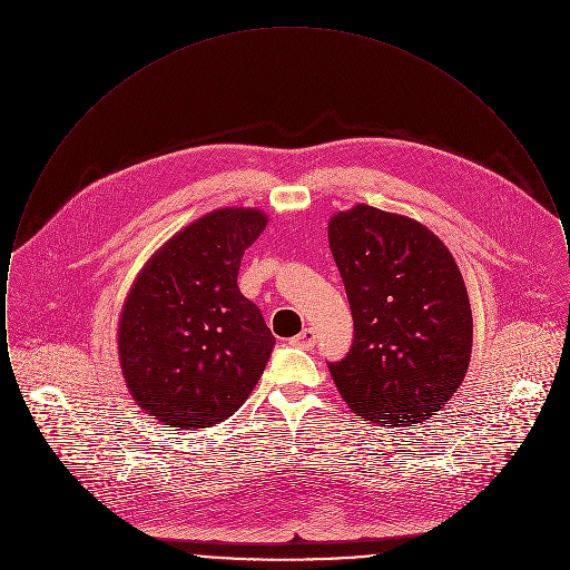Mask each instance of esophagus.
<instances>
[{"mask_svg": "<svg viewBox=\"0 0 570 570\" xmlns=\"http://www.w3.org/2000/svg\"><path fill=\"white\" fill-rule=\"evenodd\" d=\"M293 342H295L297 346H301V348H307V351H309V348H314V344H316V331H314V328H303Z\"/></svg>", "mask_w": 570, "mask_h": 570, "instance_id": "esophagus-1", "label": "esophagus"}]
</instances>
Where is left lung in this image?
Returning <instances> with one entry per match:
<instances>
[{"mask_svg":"<svg viewBox=\"0 0 570 570\" xmlns=\"http://www.w3.org/2000/svg\"><path fill=\"white\" fill-rule=\"evenodd\" d=\"M346 286L353 346L328 363L358 419L416 428L453 397L468 372L472 312L458 263L430 228L370 205L328 222Z\"/></svg>","mask_w":570,"mask_h":570,"instance_id":"left-lung-1","label":"left lung"}]
</instances>
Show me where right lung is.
I'll return each instance as SVG.
<instances>
[{
    "mask_svg": "<svg viewBox=\"0 0 570 570\" xmlns=\"http://www.w3.org/2000/svg\"><path fill=\"white\" fill-rule=\"evenodd\" d=\"M265 226L261 209H217L138 273L119 321V363L136 404L164 425L212 428L263 376L275 337L237 275Z\"/></svg>",
    "mask_w": 570,
    "mask_h": 570,
    "instance_id": "obj_1",
    "label": "right lung"
}]
</instances>
